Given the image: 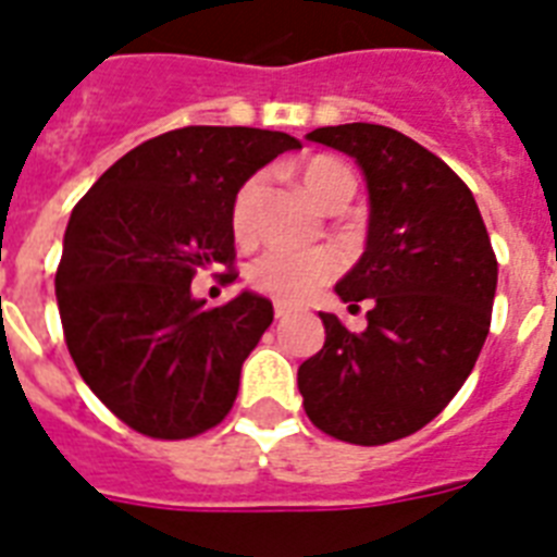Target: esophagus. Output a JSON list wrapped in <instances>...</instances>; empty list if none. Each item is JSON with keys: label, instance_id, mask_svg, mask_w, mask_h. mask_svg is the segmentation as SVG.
<instances>
[{"label": "esophagus", "instance_id": "obj_1", "mask_svg": "<svg viewBox=\"0 0 557 557\" xmlns=\"http://www.w3.org/2000/svg\"><path fill=\"white\" fill-rule=\"evenodd\" d=\"M274 314H277V318H286V314H292V306H286L283 300H277V304H274Z\"/></svg>", "mask_w": 557, "mask_h": 557}]
</instances>
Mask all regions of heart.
Instances as JSON below:
<instances>
[{
  "mask_svg": "<svg viewBox=\"0 0 557 557\" xmlns=\"http://www.w3.org/2000/svg\"><path fill=\"white\" fill-rule=\"evenodd\" d=\"M300 182L304 190L314 205H330L338 196H352L356 182L341 161L318 156L309 159L300 170ZM262 193V176H251L234 196V208H231V225L239 239L251 236L253 213H257V201ZM341 269L338 253L330 248H306V251H288V248H274L265 251L262 257L251 262L248 280L253 288H260L265 295L277 297L283 304H300L306 297H312L323 283H330Z\"/></svg>",
  "mask_w": 557,
  "mask_h": 557,
  "instance_id": "heart-1",
  "label": "heart"
}]
</instances>
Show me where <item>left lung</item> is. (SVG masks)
<instances>
[{"label":"left lung","instance_id":"left-lung-1","mask_svg":"<svg viewBox=\"0 0 557 557\" xmlns=\"http://www.w3.org/2000/svg\"><path fill=\"white\" fill-rule=\"evenodd\" d=\"M347 152L370 193L367 248L335 295L370 304L367 330L321 312L326 341L297 387L314 428L352 445L410 436L442 413L492 326L497 257L466 182L413 138L379 124L306 135Z\"/></svg>","mask_w":557,"mask_h":557}]
</instances>
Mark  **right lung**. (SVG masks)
Wrapping results in <instances>:
<instances>
[{
  "instance_id": "obj_1",
  "label": "right lung",
  "mask_w": 557,
  "mask_h": 557,
  "mask_svg": "<svg viewBox=\"0 0 557 557\" xmlns=\"http://www.w3.org/2000/svg\"><path fill=\"white\" fill-rule=\"evenodd\" d=\"M297 147L251 126L173 129L126 152L72 210L54 277L65 347L133 431L187 440L234 407L274 309L253 292L208 309L190 283L234 262L236 190Z\"/></svg>"
}]
</instances>
